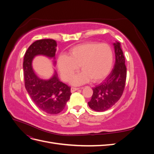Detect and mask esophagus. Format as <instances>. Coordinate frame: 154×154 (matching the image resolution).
<instances>
[{"mask_svg": "<svg viewBox=\"0 0 154 154\" xmlns=\"http://www.w3.org/2000/svg\"><path fill=\"white\" fill-rule=\"evenodd\" d=\"M79 89H80V88L71 87V92H75V91H76L79 90Z\"/></svg>", "mask_w": 154, "mask_h": 154, "instance_id": "obj_1", "label": "esophagus"}]
</instances>
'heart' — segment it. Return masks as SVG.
<instances>
[{"label":"heart","instance_id":"b5f03b06","mask_svg":"<svg viewBox=\"0 0 154 154\" xmlns=\"http://www.w3.org/2000/svg\"><path fill=\"white\" fill-rule=\"evenodd\" d=\"M114 62V53L106 43L89 42L74 46L69 51V57L62 54L57 62L58 71L63 80L68 81L80 68L82 72L71 80L74 85L89 82H99L110 73Z\"/></svg>","mask_w":154,"mask_h":154}]
</instances>
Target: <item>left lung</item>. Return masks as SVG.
Here are the masks:
<instances>
[{
	"mask_svg": "<svg viewBox=\"0 0 154 154\" xmlns=\"http://www.w3.org/2000/svg\"><path fill=\"white\" fill-rule=\"evenodd\" d=\"M116 62L112 71L106 80L92 88L93 94L88 102L90 108L103 112L111 108L122 96L127 78V68L123 51L119 42L113 44Z\"/></svg>",
	"mask_w": 154,
	"mask_h": 154,
	"instance_id": "left-lung-1",
	"label": "left lung"
}]
</instances>
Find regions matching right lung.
I'll return each instance as SVG.
<instances>
[{"label": "right lung", "instance_id": "obj_1", "mask_svg": "<svg viewBox=\"0 0 154 154\" xmlns=\"http://www.w3.org/2000/svg\"><path fill=\"white\" fill-rule=\"evenodd\" d=\"M57 46V42L52 39L36 40L26 51L23 62L26 91L34 103L50 114H58L64 109L71 95V88L60 81L56 71L49 79L40 78L32 69V62L35 57L42 55L53 59L55 65Z\"/></svg>", "mask_w": 154, "mask_h": 154}]
</instances>
